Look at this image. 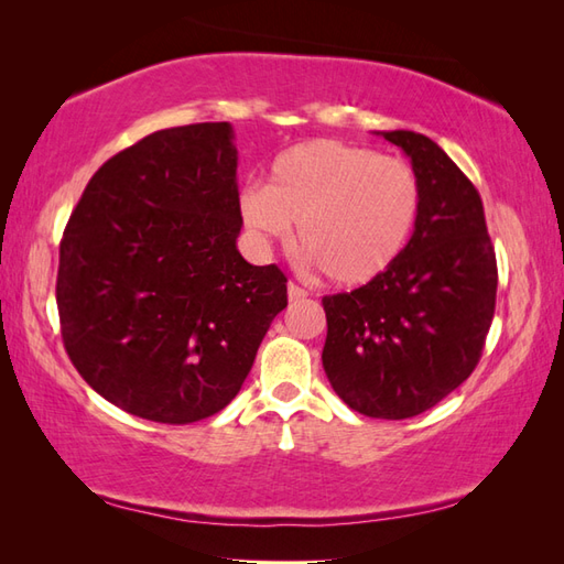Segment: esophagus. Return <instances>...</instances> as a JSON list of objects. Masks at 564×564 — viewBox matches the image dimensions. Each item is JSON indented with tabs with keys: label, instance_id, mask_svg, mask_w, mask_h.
I'll list each match as a JSON object with an SVG mask.
<instances>
[{
	"label": "esophagus",
	"instance_id": "1",
	"mask_svg": "<svg viewBox=\"0 0 564 564\" xmlns=\"http://www.w3.org/2000/svg\"><path fill=\"white\" fill-rule=\"evenodd\" d=\"M286 294H290V302H302V299L308 296V292L304 290V286H299L296 282L286 284Z\"/></svg>",
	"mask_w": 564,
	"mask_h": 564
}]
</instances>
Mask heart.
Returning <instances> with one entry per match:
<instances>
[{"label":"heart","mask_w":564,"mask_h":564,"mask_svg":"<svg viewBox=\"0 0 564 564\" xmlns=\"http://www.w3.org/2000/svg\"><path fill=\"white\" fill-rule=\"evenodd\" d=\"M241 219L258 239H290L325 280L369 284L403 256L422 205L417 171L408 161L340 140H311L284 149L268 185L241 193Z\"/></svg>","instance_id":"1"}]
</instances>
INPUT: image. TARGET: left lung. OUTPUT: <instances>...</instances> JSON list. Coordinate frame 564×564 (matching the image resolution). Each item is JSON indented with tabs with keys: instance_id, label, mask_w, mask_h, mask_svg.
Returning a JSON list of instances; mask_svg holds the SVG:
<instances>
[{
	"instance_id": "left-lung-1",
	"label": "left lung",
	"mask_w": 564,
	"mask_h": 564,
	"mask_svg": "<svg viewBox=\"0 0 564 564\" xmlns=\"http://www.w3.org/2000/svg\"><path fill=\"white\" fill-rule=\"evenodd\" d=\"M422 185L415 231L381 278L323 296V369L367 417L405 420L434 408L478 367L495 316L497 260L482 199L430 137L393 130Z\"/></svg>"
}]
</instances>
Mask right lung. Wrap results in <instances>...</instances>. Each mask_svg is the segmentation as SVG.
I'll return each mask as SVG.
<instances>
[{
    "label": "right lung",
    "mask_w": 564,
    "mask_h": 564,
    "mask_svg": "<svg viewBox=\"0 0 564 564\" xmlns=\"http://www.w3.org/2000/svg\"><path fill=\"white\" fill-rule=\"evenodd\" d=\"M236 161L229 122L159 130L108 159L67 221L62 343L130 415L191 424L227 408L286 306L284 272L236 248Z\"/></svg>",
    "instance_id": "obj_1"
}]
</instances>
